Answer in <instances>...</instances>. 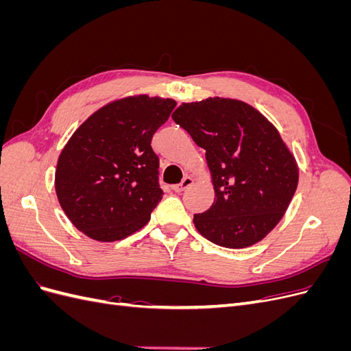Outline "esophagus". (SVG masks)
<instances>
[{"label":"esophagus","instance_id":"34e87169","mask_svg":"<svg viewBox=\"0 0 351 351\" xmlns=\"http://www.w3.org/2000/svg\"><path fill=\"white\" fill-rule=\"evenodd\" d=\"M192 184H193V178L190 177V176H186V177L182 180V183L173 186V190H174V192L180 193V192H183V190H186L189 186H192Z\"/></svg>","mask_w":351,"mask_h":351}]
</instances>
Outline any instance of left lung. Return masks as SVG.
I'll return each mask as SVG.
<instances>
[{
  "label": "left lung",
  "mask_w": 351,
  "mask_h": 351,
  "mask_svg": "<svg viewBox=\"0 0 351 351\" xmlns=\"http://www.w3.org/2000/svg\"><path fill=\"white\" fill-rule=\"evenodd\" d=\"M173 120L206 151L215 200L193 224L209 241L243 249L284 217L299 167L275 125L252 105L230 98L182 104Z\"/></svg>",
  "instance_id": "obj_1"
}]
</instances>
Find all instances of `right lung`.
<instances>
[{
  "mask_svg": "<svg viewBox=\"0 0 351 351\" xmlns=\"http://www.w3.org/2000/svg\"><path fill=\"white\" fill-rule=\"evenodd\" d=\"M136 95L95 111L62 147L56 193L71 224L97 241H117L145 227L162 199L151 141L176 107Z\"/></svg>",
  "mask_w": 351,
  "mask_h": 351,
  "instance_id": "1",
  "label": "right lung"
}]
</instances>
